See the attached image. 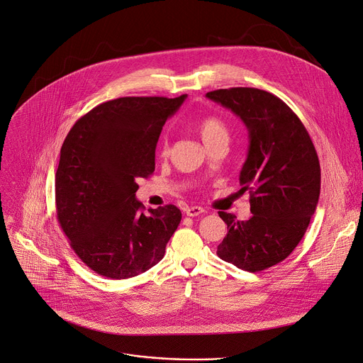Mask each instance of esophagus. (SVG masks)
<instances>
[{
	"mask_svg": "<svg viewBox=\"0 0 363 363\" xmlns=\"http://www.w3.org/2000/svg\"><path fill=\"white\" fill-rule=\"evenodd\" d=\"M205 211H203V208H201V206H189V208H186L185 209V213L188 215V216H198V215H201V213H203Z\"/></svg>",
	"mask_w": 363,
	"mask_h": 363,
	"instance_id": "obj_1",
	"label": "esophagus"
}]
</instances>
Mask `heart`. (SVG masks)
Wrapping results in <instances>:
<instances>
[{
	"label": "heart",
	"instance_id": "heart-1",
	"mask_svg": "<svg viewBox=\"0 0 363 363\" xmlns=\"http://www.w3.org/2000/svg\"><path fill=\"white\" fill-rule=\"evenodd\" d=\"M198 131H199L201 138L205 143V145H209V144L220 141V140L228 141V138H229V128H228L225 121L219 116L203 118L198 125ZM167 152H168V143H167V140H164L162 147H161V154L165 155Z\"/></svg>",
	"mask_w": 363,
	"mask_h": 363
}]
</instances>
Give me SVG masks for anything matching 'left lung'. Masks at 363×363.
<instances>
[{"instance_id":"8db88e82","label":"left lung","mask_w":363,"mask_h":363,"mask_svg":"<svg viewBox=\"0 0 363 363\" xmlns=\"http://www.w3.org/2000/svg\"><path fill=\"white\" fill-rule=\"evenodd\" d=\"M206 98L230 109L248 130L240 191H250L252 216L238 220L219 211L228 233L218 257L239 269L259 272L291 255L305 235L320 192V167L312 140L296 113L258 88H229Z\"/></svg>"}]
</instances>
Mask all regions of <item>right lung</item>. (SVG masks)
I'll use <instances>...</instances> for the list:
<instances>
[{
    "mask_svg": "<svg viewBox=\"0 0 363 363\" xmlns=\"http://www.w3.org/2000/svg\"><path fill=\"white\" fill-rule=\"evenodd\" d=\"M177 98L124 96L102 102L68 133L55 174L58 222L78 258L109 279L137 277L165 255L182 213L148 209L135 198L138 178L155 171V148Z\"/></svg>",
    "mask_w": 363,
    "mask_h": 363,
    "instance_id": "right-lung-1",
    "label": "right lung"
}]
</instances>
